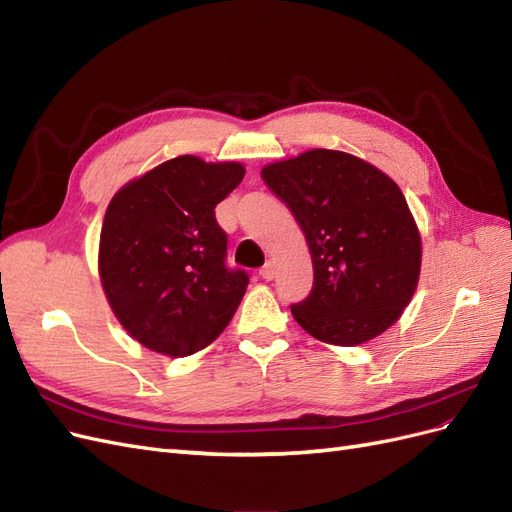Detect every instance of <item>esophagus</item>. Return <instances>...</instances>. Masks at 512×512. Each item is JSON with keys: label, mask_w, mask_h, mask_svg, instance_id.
Segmentation results:
<instances>
[{"label": "esophagus", "mask_w": 512, "mask_h": 512, "mask_svg": "<svg viewBox=\"0 0 512 512\" xmlns=\"http://www.w3.org/2000/svg\"><path fill=\"white\" fill-rule=\"evenodd\" d=\"M260 277H262V280H267V282H269V280H273V277H275V265H273L271 260L267 262L265 267L260 269Z\"/></svg>", "instance_id": "1"}]
</instances>
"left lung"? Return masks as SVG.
I'll list each match as a JSON object with an SVG mask.
<instances>
[{
  "mask_svg": "<svg viewBox=\"0 0 512 512\" xmlns=\"http://www.w3.org/2000/svg\"><path fill=\"white\" fill-rule=\"evenodd\" d=\"M262 179L297 218L314 288L290 305L324 344L359 346L399 320L421 275V232L399 185L346 151L309 149L267 164Z\"/></svg>",
  "mask_w": 512,
  "mask_h": 512,
  "instance_id": "left-lung-1",
  "label": "left lung"
}]
</instances>
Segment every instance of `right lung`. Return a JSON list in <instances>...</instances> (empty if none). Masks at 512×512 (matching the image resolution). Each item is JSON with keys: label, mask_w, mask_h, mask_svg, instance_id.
Segmentation results:
<instances>
[{"label": "right lung", "mask_w": 512, "mask_h": 512, "mask_svg": "<svg viewBox=\"0 0 512 512\" xmlns=\"http://www.w3.org/2000/svg\"><path fill=\"white\" fill-rule=\"evenodd\" d=\"M245 177L239 162L179 156L128 181L104 213L98 273L115 318L166 356L207 348L235 316L245 271L226 267L215 205Z\"/></svg>", "instance_id": "1"}]
</instances>
